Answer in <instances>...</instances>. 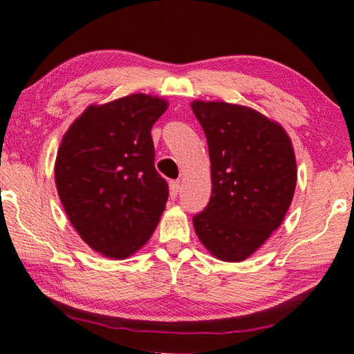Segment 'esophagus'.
I'll list each match as a JSON object with an SVG mask.
<instances>
[{
  "label": "esophagus",
  "instance_id": "esophagus-1",
  "mask_svg": "<svg viewBox=\"0 0 354 354\" xmlns=\"http://www.w3.org/2000/svg\"><path fill=\"white\" fill-rule=\"evenodd\" d=\"M178 190H180V183H178L177 180L169 182V195H171L172 200H176V198H177Z\"/></svg>",
  "mask_w": 354,
  "mask_h": 354
}]
</instances>
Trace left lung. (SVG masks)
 <instances>
[{"label":"left lung","instance_id":"1","mask_svg":"<svg viewBox=\"0 0 354 354\" xmlns=\"http://www.w3.org/2000/svg\"><path fill=\"white\" fill-rule=\"evenodd\" d=\"M192 109L206 133L212 182L193 227L216 259L241 263L279 229L292 205L293 143L277 120L248 106L195 100Z\"/></svg>","mask_w":354,"mask_h":354}]
</instances>
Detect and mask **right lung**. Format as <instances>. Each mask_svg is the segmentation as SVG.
Instances as JSON below:
<instances>
[{
  "mask_svg": "<svg viewBox=\"0 0 354 354\" xmlns=\"http://www.w3.org/2000/svg\"><path fill=\"white\" fill-rule=\"evenodd\" d=\"M167 100L133 93L90 104L57 148V195L80 239L111 259H127L151 239L169 196L154 169L153 124Z\"/></svg>",
  "mask_w": 354,
  "mask_h": 354,
  "instance_id": "add662e5",
  "label": "right lung"
}]
</instances>
